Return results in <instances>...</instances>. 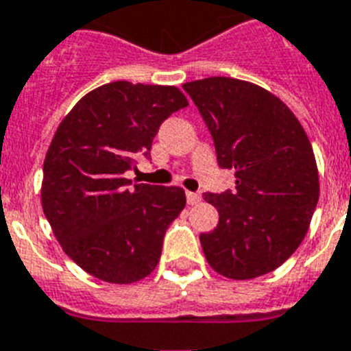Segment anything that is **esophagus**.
Segmentation results:
<instances>
[{"label": "esophagus", "mask_w": 351, "mask_h": 351, "mask_svg": "<svg viewBox=\"0 0 351 351\" xmlns=\"http://www.w3.org/2000/svg\"><path fill=\"white\" fill-rule=\"evenodd\" d=\"M186 201L188 204H197V202L201 201V195L197 192H186Z\"/></svg>", "instance_id": "1"}]
</instances>
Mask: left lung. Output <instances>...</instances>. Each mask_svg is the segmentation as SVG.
Here are the masks:
<instances>
[{
  "instance_id": "8db88e82",
  "label": "left lung",
  "mask_w": 351,
  "mask_h": 351,
  "mask_svg": "<svg viewBox=\"0 0 351 351\" xmlns=\"http://www.w3.org/2000/svg\"><path fill=\"white\" fill-rule=\"evenodd\" d=\"M201 112L221 169L237 186L204 193L219 224L201 233L213 271L251 280L280 267L305 239L319 199L314 150L285 104L239 78L210 77L182 84Z\"/></svg>"
}]
</instances>
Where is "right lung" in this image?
Instances as JSON below:
<instances>
[{
  "instance_id": "1",
  "label": "right lung",
  "mask_w": 351,
  "mask_h": 351,
  "mask_svg": "<svg viewBox=\"0 0 351 351\" xmlns=\"http://www.w3.org/2000/svg\"><path fill=\"white\" fill-rule=\"evenodd\" d=\"M186 106L173 86L118 80L93 89L60 121L43 169V211L64 253L91 276L132 283L158 265L184 190L132 186L125 173L150 159L161 123Z\"/></svg>"
}]
</instances>
